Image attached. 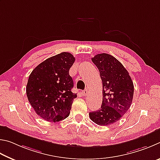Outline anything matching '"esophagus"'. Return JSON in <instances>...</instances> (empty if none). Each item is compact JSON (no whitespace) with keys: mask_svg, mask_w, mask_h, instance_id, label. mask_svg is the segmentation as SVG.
Masks as SVG:
<instances>
[{"mask_svg":"<svg viewBox=\"0 0 160 160\" xmlns=\"http://www.w3.org/2000/svg\"><path fill=\"white\" fill-rule=\"evenodd\" d=\"M88 94V91L86 90V89L83 91V95H84V96H87Z\"/></svg>","mask_w":160,"mask_h":160,"instance_id":"1","label":"esophagus"}]
</instances>
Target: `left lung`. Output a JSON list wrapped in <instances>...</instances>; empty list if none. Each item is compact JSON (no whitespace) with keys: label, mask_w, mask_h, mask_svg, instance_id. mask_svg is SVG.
<instances>
[{"label":"left lung","mask_w":160,"mask_h":160,"mask_svg":"<svg viewBox=\"0 0 160 160\" xmlns=\"http://www.w3.org/2000/svg\"><path fill=\"white\" fill-rule=\"evenodd\" d=\"M91 60L102 79V102L101 108L89 117L98 125L108 126L119 121L131 107L133 83L127 70L112 55L101 53Z\"/></svg>","instance_id":"left-lung-1"}]
</instances>
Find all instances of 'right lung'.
<instances>
[{"label":"right lung","instance_id":"add662e5","mask_svg":"<svg viewBox=\"0 0 160 160\" xmlns=\"http://www.w3.org/2000/svg\"><path fill=\"white\" fill-rule=\"evenodd\" d=\"M75 61L71 53L63 52L44 60L29 75L26 87L29 102L44 120L57 122L69 115L77 97L69 71Z\"/></svg>","mask_w":160,"mask_h":160}]
</instances>
